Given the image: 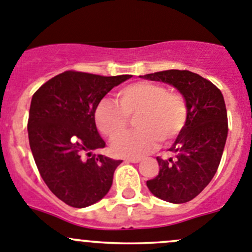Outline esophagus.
Returning a JSON list of instances; mask_svg holds the SVG:
<instances>
[{
	"instance_id": "obj_1",
	"label": "esophagus",
	"mask_w": 252,
	"mask_h": 252,
	"mask_svg": "<svg viewBox=\"0 0 252 252\" xmlns=\"http://www.w3.org/2000/svg\"><path fill=\"white\" fill-rule=\"evenodd\" d=\"M124 161L131 162V163H139L141 161V158H139V157H126V158H124Z\"/></svg>"
}]
</instances>
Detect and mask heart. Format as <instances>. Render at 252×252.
Instances as JSON below:
<instances>
[{"instance_id":"1","label":"heart","mask_w":252,"mask_h":252,"mask_svg":"<svg viewBox=\"0 0 252 252\" xmlns=\"http://www.w3.org/2000/svg\"><path fill=\"white\" fill-rule=\"evenodd\" d=\"M118 103L100 101L95 110L98 130L113 139L135 118L138 129L117 137L112 150L122 157H141L156 147L157 141L167 144L178 138L189 117L187 98L178 91L154 81H136L118 93Z\"/></svg>"}]
</instances>
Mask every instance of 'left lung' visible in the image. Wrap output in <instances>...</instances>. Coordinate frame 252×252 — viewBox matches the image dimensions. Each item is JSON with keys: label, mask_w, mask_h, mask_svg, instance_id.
I'll use <instances>...</instances> for the list:
<instances>
[{"label": "left lung", "mask_w": 252, "mask_h": 252, "mask_svg": "<svg viewBox=\"0 0 252 252\" xmlns=\"http://www.w3.org/2000/svg\"><path fill=\"white\" fill-rule=\"evenodd\" d=\"M141 78L171 84L187 98V126L168 150L173 157H157L158 174L146 182L155 196L184 204L207 187L220 166L228 135L224 98L215 84L190 70H162Z\"/></svg>", "instance_id": "left-lung-1"}]
</instances>
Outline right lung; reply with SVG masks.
Masks as SVG:
<instances>
[{"instance_id": "right-lung-1", "label": "right lung", "mask_w": 252, "mask_h": 252, "mask_svg": "<svg viewBox=\"0 0 252 252\" xmlns=\"http://www.w3.org/2000/svg\"><path fill=\"white\" fill-rule=\"evenodd\" d=\"M130 77L65 70L32 95L28 119L30 149L45 184L64 204L86 207L110 190L122 161L91 155L105 147L96 129L95 110L108 91Z\"/></svg>"}]
</instances>
